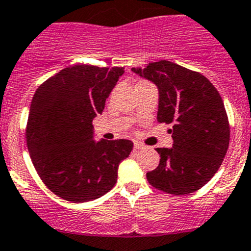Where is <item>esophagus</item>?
Returning <instances> with one entry per match:
<instances>
[{
  "mask_svg": "<svg viewBox=\"0 0 251 251\" xmlns=\"http://www.w3.org/2000/svg\"><path fill=\"white\" fill-rule=\"evenodd\" d=\"M134 148L139 151V149H144V148H146V146H144V144H142L141 142H135V143H134Z\"/></svg>",
  "mask_w": 251,
  "mask_h": 251,
  "instance_id": "1",
  "label": "esophagus"
}]
</instances>
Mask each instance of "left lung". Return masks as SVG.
Here are the masks:
<instances>
[{"instance_id":"left-lung-1","label":"left lung","mask_w":251,"mask_h":251,"mask_svg":"<svg viewBox=\"0 0 251 251\" xmlns=\"http://www.w3.org/2000/svg\"><path fill=\"white\" fill-rule=\"evenodd\" d=\"M132 71L157 86L158 122L173 124V146L155 149L159 165L147 179L168 194L201 189L217 173L229 147L230 128L219 92L203 75L165 59Z\"/></svg>"}]
</instances>
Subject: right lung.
<instances>
[{
  "label": "right lung",
  "mask_w": 251,
  "mask_h": 251,
  "mask_svg": "<svg viewBox=\"0 0 251 251\" xmlns=\"http://www.w3.org/2000/svg\"><path fill=\"white\" fill-rule=\"evenodd\" d=\"M124 68L77 64L38 87L31 102L26 138L37 173L64 201L86 203L114 187L132 141H94L93 119Z\"/></svg>",
  "instance_id": "add662e5"
}]
</instances>
